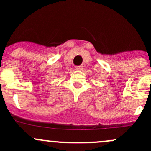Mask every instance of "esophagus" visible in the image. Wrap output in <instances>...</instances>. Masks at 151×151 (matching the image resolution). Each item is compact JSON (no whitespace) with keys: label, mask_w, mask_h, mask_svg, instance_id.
<instances>
[{"label":"esophagus","mask_w":151,"mask_h":151,"mask_svg":"<svg viewBox=\"0 0 151 151\" xmlns=\"http://www.w3.org/2000/svg\"><path fill=\"white\" fill-rule=\"evenodd\" d=\"M76 70H83V66H76Z\"/></svg>","instance_id":"1"}]
</instances>
